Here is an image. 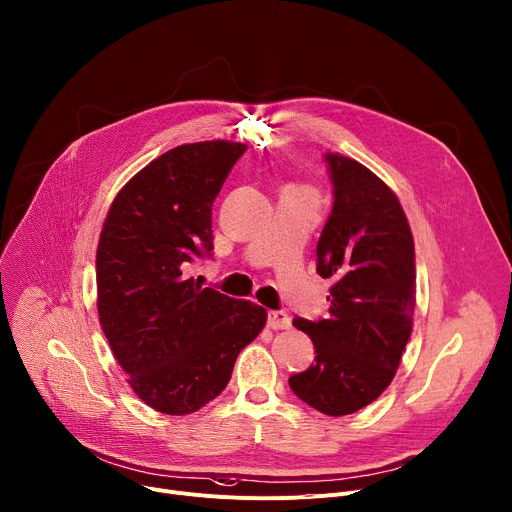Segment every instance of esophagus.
I'll use <instances>...</instances> for the list:
<instances>
[{"label":"esophagus","mask_w":512,"mask_h":512,"mask_svg":"<svg viewBox=\"0 0 512 512\" xmlns=\"http://www.w3.org/2000/svg\"><path fill=\"white\" fill-rule=\"evenodd\" d=\"M292 318L288 316V312L284 310H269L267 312V327L273 331H282V329H290Z\"/></svg>","instance_id":"obj_1"}]
</instances>
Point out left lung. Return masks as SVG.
<instances>
[{"instance_id":"8db88e82","label":"left lung","mask_w":512,"mask_h":512,"mask_svg":"<svg viewBox=\"0 0 512 512\" xmlns=\"http://www.w3.org/2000/svg\"><path fill=\"white\" fill-rule=\"evenodd\" d=\"M324 159L335 204L316 245V271L333 280L331 306L318 322L294 318L316 357L290 388L318 412L345 416L396 376L416 304L414 239L396 194L374 171L341 153Z\"/></svg>"}]
</instances>
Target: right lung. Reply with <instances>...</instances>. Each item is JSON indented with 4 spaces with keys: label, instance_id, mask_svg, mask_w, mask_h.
Wrapping results in <instances>:
<instances>
[{
    "label": "right lung",
    "instance_id": "1",
    "mask_svg": "<svg viewBox=\"0 0 512 512\" xmlns=\"http://www.w3.org/2000/svg\"><path fill=\"white\" fill-rule=\"evenodd\" d=\"M247 151L232 141L179 145L116 194L96 253L98 316L134 394L163 414H192L228 384L267 312L185 275L212 245V204Z\"/></svg>",
    "mask_w": 512,
    "mask_h": 512
}]
</instances>
